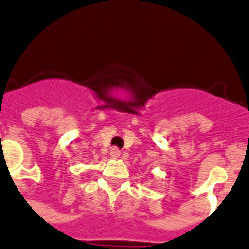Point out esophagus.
Instances as JSON below:
<instances>
[{
  "label": "esophagus",
  "mask_w": 249,
  "mask_h": 249,
  "mask_svg": "<svg viewBox=\"0 0 249 249\" xmlns=\"http://www.w3.org/2000/svg\"><path fill=\"white\" fill-rule=\"evenodd\" d=\"M110 156H111V159H118V157L120 156L119 148H117V147L111 148V150H110Z\"/></svg>",
  "instance_id": "1"
}]
</instances>
